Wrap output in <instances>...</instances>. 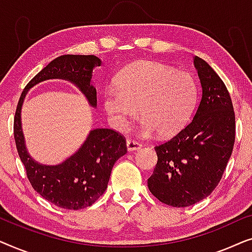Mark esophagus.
Wrapping results in <instances>:
<instances>
[{
	"label": "esophagus",
	"mask_w": 252,
	"mask_h": 252,
	"mask_svg": "<svg viewBox=\"0 0 252 252\" xmlns=\"http://www.w3.org/2000/svg\"><path fill=\"white\" fill-rule=\"evenodd\" d=\"M127 149L128 151H134V150H139L141 147H142V144L140 142H137V141H134L132 139H128L127 140Z\"/></svg>",
	"instance_id": "1"
}]
</instances>
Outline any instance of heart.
Listing matches in <instances>:
<instances>
[{
	"label": "heart",
	"instance_id": "b5f03b06",
	"mask_svg": "<svg viewBox=\"0 0 252 252\" xmlns=\"http://www.w3.org/2000/svg\"><path fill=\"white\" fill-rule=\"evenodd\" d=\"M198 101V85L189 72L157 62H139L124 68L117 86L104 93V108L119 129L143 117L142 129L172 136L189 122Z\"/></svg>",
	"mask_w": 252,
	"mask_h": 252
}]
</instances>
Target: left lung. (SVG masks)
Masks as SVG:
<instances>
[{
    "label": "left lung",
    "mask_w": 252,
    "mask_h": 252,
    "mask_svg": "<svg viewBox=\"0 0 252 252\" xmlns=\"http://www.w3.org/2000/svg\"><path fill=\"white\" fill-rule=\"evenodd\" d=\"M202 98L194 118L170 140L155 147L158 160L148 187L164 204L185 208L215 190L235 142V113L225 84L215 70L194 57Z\"/></svg>",
    "instance_id": "1"
}]
</instances>
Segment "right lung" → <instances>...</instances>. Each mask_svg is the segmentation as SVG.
<instances>
[{"mask_svg": "<svg viewBox=\"0 0 252 252\" xmlns=\"http://www.w3.org/2000/svg\"><path fill=\"white\" fill-rule=\"evenodd\" d=\"M101 61L94 55H63L51 61L26 85L13 119V136L17 151L34 190L44 199L66 210L91 206L108 187L112 167L127 153L126 139L110 128H96L89 133L82 147L60 165L47 166L33 160L27 154L20 124V110L30 88L47 79H65L77 86L96 106V89L91 85L92 71Z\"/></svg>", "mask_w": 252, "mask_h": 252, "instance_id": "1", "label": "right lung"}]
</instances>
